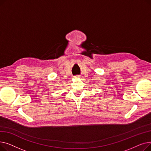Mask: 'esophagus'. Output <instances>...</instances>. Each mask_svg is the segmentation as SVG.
Instances as JSON below:
<instances>
[{"mask_svg": "<svg viewBox=\"0 0 151 151\" xmlns=\"http://www.w3.org/2000/svg\"><path fill=\"white\" fill-rule=\"evenodd\" d=\"M75 77V78H81V75H76Z\"/></svg>", "mask_w": 151, "mask_h": 151, "instance_id": "1", "label": "esophagus"}]
</instances>
